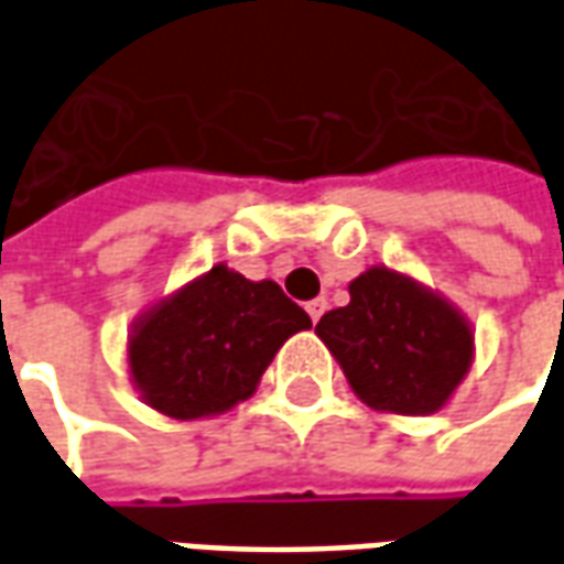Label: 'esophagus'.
Returning <instances> with one entry per match:
<instances>
[{
	"label": "esophagus",
	"instance_id": "34e87169",
	"mask_svg": "<svg viewBox=\"0 0 564 564\" xmlns=\"http://www.w3.org/2000/svg\"><path fill=\"white\" fill-rule=\"evenodd\" d=\"M305 307H307V317L317 323V319L326 314V299H314V302H307Z\"/></svg>",
	"mask_w": 564,
	"mask_h": 564
}]
</instances>
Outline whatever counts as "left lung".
Masks as SVG:
<instances>
[{
    "label": "left lung",
    "instance_id": "left-lung-1",
    "mask_svg": "<svg viewBox=\"0 0 564 564\" xmlns=\"http://www.w3.org/2000/svg\"><path fill=\"white\" fill-rule=\"evenodd\" d=\"M350 305L317 323L350 390L380 414H437L468 378L474 326L449 299L404 271L371 265L350 281Z\"/></svg>",
    "mask_w": 564,
    "mask_h": 564
}]
</instances>
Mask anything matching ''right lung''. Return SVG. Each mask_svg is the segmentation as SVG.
I'll list each match as a JSON object with an SVG mask.
<instances>
[{"label": "right lung", "instance_id": "1", "mask_svg": "<svg viewBox=\"0 0 564 564\" xmlns=\"http://www.w3.org/2000/svg\"><path fill=\"white\" fill-rule=\"evenodd\" d=\"M307 326L278 283L247 281L217 262L132 319L129 380L141 402L172 420L220 416L257 392L283 341Z\"/></svg>", "mask_w": 564, "mask_h": 564}]
</instances>
